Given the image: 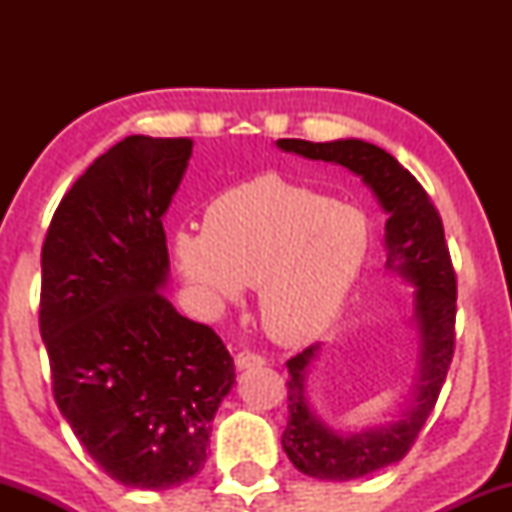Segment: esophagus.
Wrapping results in <instances>:
<instances>
[{
    "mask_svg": "<svg viewBox=\"0 0 512 512\" xmlns=\"http://www.w3.org/2000/svg\"><path fill=\"white\" fill-rule=\"evenodd\" d=\"M267 366V358L255 354V351H240L236 356V368L238 370H248V368H262Z\"/></svg>",
    "mask_w": 512,
    "mask_h": 512,
    "instance_id": "34e87169",
    "label": "esophagus"
}]
</instances>
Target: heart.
I'll return each instance as SVG.
<instances>
[{"instance_id": "obj_1", "label": "heart", "mask_w": 512, "mask_h": 512, "mask_svg": "<svg viewBox=\"0 0 512 512\" xmlns=\"http://www.w3.org/2000/svg\"><path fill=\"white\" fill-rule=\"evenodd\" d=\"M370 245L366 211L267 173L216 197L204 233L180 231L175 260L216 301H240L243 286H260L264 330L305 344L342 313Z\"/></svg>"}]
</instances>
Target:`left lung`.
Returning a JSON list of instances; mask_svg holds the SVG:
<instances>
[{
	"mask_svg": "<svg viewBox=\"0 0 512 512\" xmlns=\"http://www.w3.org/2000/svg\"><path fill=\"white\" fill-rule=\"evenodd\" d=\"M281 151L310 161H327L349 168L370 187L387 214L385 269L414 286V325L419 332V366L409 404L385 426L358 433L334 431L310 407L305 375L320 358L322 344L286 361L289 424L281 445L293 467L322 481H349L395 464L407 455L436 407L440 387L455 354L457 281L443 221L431 197L392 154L361 139L313 144L305 139H279Z\"/></svg>",
	"mask_w": 512,
	"mask_h": 512,
	"instance_id": "obj_1",
	"label": "left lung"
}]
</instances>
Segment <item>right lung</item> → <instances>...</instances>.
<instances>
[{"instance_id": "1", "label": "right lung", "mask_w": 512, "mask_h": 512, "mask_svg": "<svg viewBox=\"0 0 512 512\" xmlns=\"http://www.w3.org/2000/svg\"><path fill=\"white\" fill-rule=\"evenodd\" d=\"M190 156L192 139H122L62 197L43 243L40 337L55 402L98 467L129 489L195 477L236 383L219 334L163 293V214Z\"/></svg>"}]
</instances>
